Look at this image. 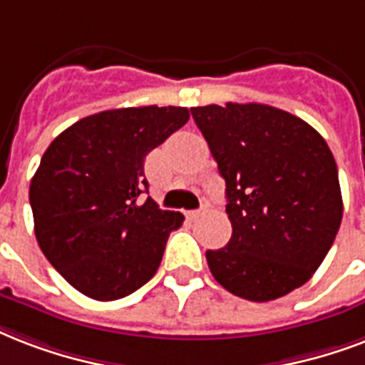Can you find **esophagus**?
Here are the masks:
<instances>
[{
    "mask_svg": "<svg viewBox=\"0 0 365 365\" xmlns=\"http://www.w3.org/2000/svg\"><path fill=\"white\" fill-rule=\"evenodd\" d=\"M207 207H209L207 203H203L202 207L197 209V211H190V213H188V215H190L192 219H196V217H200V215H202V213H205V211H207Z\"/></svg>",
    "mask_w": 365,
    "mask_h": 365,
    "instance_id": "esophagus-1",
    "label": "esophagus"
}]
</instances>
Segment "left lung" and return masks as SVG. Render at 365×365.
Masks as SVG:
<instances>
[{
    "instance_id": "1",
    "label": "left lung",
    "mask_w": 365,
    "mask_h": 365,
    "mask_svg": "<svg viewBox=\"0 0 365 365\" xmlns=\"http://www.w3.org/2000/svg\"><path fill=\"white\" fill-rule=\"evenodd\" d=\"M227 182L232 238L209 250L227 291L267 303L307 284L343 219L337 163L314 127L268 104L190 108Z\"/></svg>"
}]
</instances>
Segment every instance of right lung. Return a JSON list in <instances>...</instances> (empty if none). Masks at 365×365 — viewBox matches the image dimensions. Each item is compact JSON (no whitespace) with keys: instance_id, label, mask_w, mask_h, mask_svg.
I'll use <instances>...</instances> for the list:
<instances>
[{"instance_id":"right-lung-1","label":"right lung","mask_w":365,"mask_h":365,"mask_svg":"<svg viewBox=\"0 0 365 365\" xmlns=\"http://www.w3.org/2000/svg\"><path fill=\"white\" fill-rule=\"evenodd\" d=\"M188 118L182 106L104 110L45 150L30 182L34 232L47 261L87 297H127L156 274L185 217L140 200L144 158Z\"/></svg>"}]
</instances>
